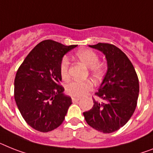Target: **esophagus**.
<instances>
[{
    "label": "esophagus",
    "instance_id": "obj_1",
    "mask_svg": "<svg viewBox=\"0 0 153 153\" xmlns=\"http://www.w3.org/2000/svg\"><path fill=\"white\" fill-rule=\"evenodd\" d=\"M79 100H80V98H76V97H73V98H72V101H73V102H76Z\"/></svg>",
    "mask_w": 153,
    "mask_h": 153
}]
</instances>
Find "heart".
Wrapping results in <instances>:
<instances>
[{
	"label": "heart",
	"instance_id": "heart-1",
	"mask_svg": "<svg viewBox=\"0 0 153 153\" xmlns=\"http://www.w3.org/2000/svg\"><path fill=\"white\" fill-rule=\"evenodd\" d=\"M76 57L87 67L90 68L91 74L95 79H99L103 74L102 65H98V56L96 53L91 49H81L76 52ZM69 59L64 57L60 65V73L63 79L69 77ZM91 82L89 80L79 81L72 80L65 85L67 94L74 97H81L92 89Z\"/></svg>",
	"mask_w": 153,
	"mask_h": 153
}]
</instances>
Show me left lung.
Here are the masks:
<instances>
[{
    "label": "left lung",
    "mask_w": 153,
    "mask_h": 153,
    "mask_svg": "<svg viewBox=\"0 0 153 153\" xmlns=\"http://www.w3.org/2000/svg\"><path fill=\"white\" fill-rule=\"evenodd\" d=\"M103 53L107 71L94 105L83 114L88 125L103 133H113L131 119L137 105L139 83L135 69L127 56L115 45L105 43L89 45Z\"/></svg>",
    "instance_id": "left-lung-1"
}]
</instances>
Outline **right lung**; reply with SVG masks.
<instances>
[{"label":"right lung","mask_w":153,"mask_h":153,"mask_svg":"<svg viewBox=\"0 0 153 153\" xmlns=\"http://www.w3.org/2000/svg\"><path fill=\"white\" fill-rule=\"evenodd\" d=\"M76 46L43 40L18 69L15 100L23 119L36 131H53L65 119L72 99L64 94V88L59 84L62 80L60 65L63 56Z\"/></svg>","instance_id":"1"}]
</instances>
